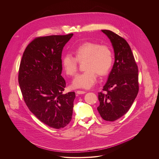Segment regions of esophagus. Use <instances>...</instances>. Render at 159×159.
I'll return each instance as SVG.
<instances>
[{
	"label": "esophagus",
	"mask_w": 159,
	"mask_h": 159,
	"mask_svg": "<svg viewBox=\"0 0 159 159\" xmlns=\"http://www.w3.org/2000/svg\"><path fill=\"white\" fill-rule=\"evenodd\" d=\"M76 93H77L78 94H84V93H86V91L78 90V91H76Z\"/></svg>",
	"instance_id": "34e87169"
}]
</instances>
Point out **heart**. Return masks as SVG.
Returning a JSON list of instances; mask_svg holds the SVG:
<instances>
[{"label":"heart","mask_w":159,"mask_h":159,"mask_svg":"<svg viewBox=\"0 0 159 159\" xmlns=\"http://www.w3.org/2000/svg\"><path fill=\"white\" fill-rule=\"evenodd\" d=\"M75 56L67 53L62 58V66L69 76H75L78 69V61L85 60L84 69L72 82L74 88L89 89L97 82L98 75L103 76L111 68L113 56L111 48L107 45L87 42L78 46L74 50Z\"/></svg>","instance_id":"1"}]
</instances>
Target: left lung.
Masks as SVG:
<instances>
[{
  "label": "left lung",
  "instance_id": "left-lung-1",
  "mask_svg": "<svg viewBox=\"0 0 159 159\" xmlns=\"http://www.w3.org/2000/svg\"><path fill=\"white\" fill-rule=\"evenodd\" d=\"M113 46L115 61L103 91L98 93L97 110L103 119L114 121L126 113L139 91L138 68L127 42L109 30H102Z\"/></svg>",
  "mask_w": 159,
  "mask_h": 159
}]
</instances>
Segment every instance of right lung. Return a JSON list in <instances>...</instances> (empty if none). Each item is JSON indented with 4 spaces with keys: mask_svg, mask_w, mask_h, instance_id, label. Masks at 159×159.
Wrapping results in <instances>:
<instances>
[{
    "mask_svg": "<svg viewBox=\"0 0 159 159\" xmlns=\"http://www.w3.org/2000/svg\"><path fill=\"white\" fill-rule=\"evenodd\" d=\"M73 34L38 37L27 46L20 62L18 83L30 111L41 122L62 129L71 120L75 92L65 94L62 52Z\"/></svg>",
    "mask_w": 159,
    "mask_h": 159,
    "instance_id": "add662e5",
    "label": "right lung"
}]
</instances>
